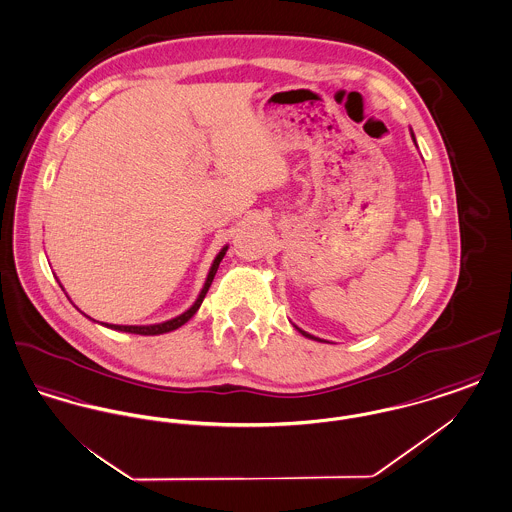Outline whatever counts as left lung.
I'll return each mask as SVG.
<instances>
[{
  "mask_svg": "<svg viewBox=\"0 0 512 512\" xmlns=\"http://www.w3.org/2000/svg\"><path fill=\"white\" fill-rule=\"evenodd\" d=\"M411 136H413V142H414V144H416V140H414L413 132H411ZM293 326H295V324H293ZM295 330H297V332H299V334H303V336H305V338H309V340L324 341V340H320V338H317V336H313V334H309V332H305V330H301V328H299V326H295Z\"/></svg>",
  "mask_w": 512,
  "mask_h": 512,
  "instance_id": "8db88e82",
  "label": "left lung"
}]
</instances>
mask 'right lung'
Listing matches in <instances>:
<instances>
[{"label": "right lung", "instance_id": "add662e5", "mask_svg": "<svg viewBox=\"0 0 512 512\" xmlns=\"http://www.w3.org/2000/svg\"><path fill=\"white\" fill-rule=\"evenodd\" d=\"M226 251H228V245H224V247L220 249L219 255L215 257L213 265L209 268V274H207V278H205V284H203L201 292L197 295L194 305H192L188 311H184L182 315L171 318V320H165V322H159V324H147V326H122V324H107V322H101V324H103L105 328H111V330L128 332V334H140V336H159V334H167V332H172V330L184 326L190 318L194 317L195 313H197V309L201 307V303H203L205 295H207L209 288H211V282H213V278H215V274H217V270H219L220 261H222V257L226 255ZM86 317H88V315H86ZM92 320H94V318H92Z\"/></svg>", "mask_w": 512, "mask_h": 512}]
</instances>
